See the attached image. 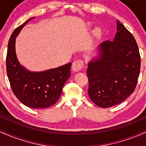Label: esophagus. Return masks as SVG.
I'll list each match as a JSON object with an SVG mask.
<instances>
[{"mask_svg":"<svg viewBox=\"0 0 146 146\" xmlns=\"http://www.w3.org/2000/svg\"><path fill=\"white\" fill-rule=\"evenodd\" d=\"M84 66V61L82 60H77L73 62L72 68L73 71H79L82 69Z\"/></svg>","mask_w":146,"mask_h":146,"instance_id":"obj_1","label":"esophagus"}]
</instances>
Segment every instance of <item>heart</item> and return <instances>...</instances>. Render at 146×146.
<instances>
[{
  "label": "heart",
  "mask_w": 146,
  "mask_h": 146,
  "mask_svg": "<svg viewBox=\"0 0 146 146\" xmlns=\"http://www.w3.org/2000/svg\"><path fill=\"white\" fill-rule=\"evenodd\" d=\"M96 33H99V30H96Z\"/></svg>",
  "instance_id": "obj_1"
}]
</instances>
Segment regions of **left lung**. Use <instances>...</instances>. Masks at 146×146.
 I'll use <instances>...</instances> for the list:
<instances>
[{
  "label": "left lung",
  "mask_w": 146,
  "mask_h": 146,
  "mask_svg": "<svg viewBox=\"0 0 146 146\" xmlns=\"http://www.w3.org/2000/svg\"><path fill=\"white\" fill-rule=\"evenodd\" d=\"M113 41L100 45L101 55L88 63V93L102 108L118 104L136 88L140 73L141 57L135 38L121 23L117 22Z\"/></svg>",
  "instance_id": "left-lung-1"
}]
</instances>
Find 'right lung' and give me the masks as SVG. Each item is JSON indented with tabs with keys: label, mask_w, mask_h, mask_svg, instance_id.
<instances>
[{
	"label": "right lung",
	"mask_w": 146,
	"mask_h": 146,
	"mask_svg": "<svg viewBox=\"0 0 146 146\" xmlns=\"http://www.w3.org/2000/svg\"><path fill=\"white\" fill-rule=\"evenodd\" d=\"M33 18L13 31L8 42L6 57L7 74L15 96L31 108H46L59 100L62 88L71 76V63L40 73H33L20 64L15 51V41L22 28Z\"/></svg>",
	"instance_id": "add662e5"
}]
</instances>
